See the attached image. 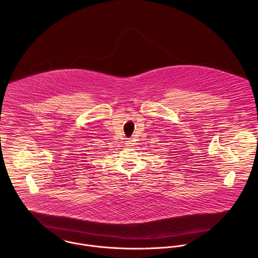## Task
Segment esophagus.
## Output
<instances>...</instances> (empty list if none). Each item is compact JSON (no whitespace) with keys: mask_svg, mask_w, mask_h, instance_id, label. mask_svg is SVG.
I'll return each instance as SVG.
<instances>
[{"mask_svg":"<svg viewBox=\"0 0 258 258\" xmlns=\"http://www.w3.org/2000/svg\"><path fill=\"white\" fill-rule=\"evenodd\" d=\"M132 141H133L132 139H129V140L127 141V143H126V144H127V146H132V144H133V143H132Z\"/></svg>","mask_w":258,"mask_h":258,"instance_id":"obj_1","label":"esophagus"}]
</instances>
